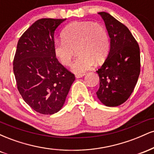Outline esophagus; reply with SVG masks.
Returning a JSON list of instances; mask_svg holds the SVG:
<instances>
[{
    "label": "esophagus",
    "instance_id": "obj_1",
    "mask_svg": "<svg viewBox=\"0 0 154 154\" xmlns=\"http://www.w3.org/2000/svg\"><path fill=\"white\" fill-rule=\"evenodd\" d=\"M85 75V74H76L75 75V77L76 78H81V77H82L83 76Z\"/></svg>",
    "mask_w": 154,
    "mask_h": 154
}]
</instances>
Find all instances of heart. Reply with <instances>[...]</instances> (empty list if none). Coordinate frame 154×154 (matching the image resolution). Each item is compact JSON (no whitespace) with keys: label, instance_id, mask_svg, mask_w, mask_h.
I'll list each match as a JSON object with an SVG mask.
<instances>
[{"label":"heart","instance_id":"b5f03b06","mask_svg":"<svg viewBox=\"0 0 154 154\" xmlns=\"http://www.w3.org/2000/svg\"><path fill=\"white\" fill-rule=\"evenodd\" d=\"M62 40L54 43V53L61 64L69 66L75 50L79 56L72 63V71L83 74L107 58L110 43L103 26L92 22H75L63 29Z\"/></svg>","mask_w":154,"mask_h":154}]
</instances>
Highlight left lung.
Returning a JSON list of instances; mask_svg holds the SVG:
<instances>
[{
    "mask_svg": "<svg viewBox=\"0 0 154 154\" xmlns=\"http://www.w3.org/2000/svg\"><path fill=\"white\" fill-rule=\"evenodd\" d=\"M110 38L107 59L96 71L100 87L97 97L106 106L125 103L133 92L140 72V56L138 44L126 26L106 12H99Z\"/></svg>",
    "mask_w": 154,
    "mask_h": 154,
    "instance_id": "left-lung-1",
    "label": "left lung"
}]
</instances>
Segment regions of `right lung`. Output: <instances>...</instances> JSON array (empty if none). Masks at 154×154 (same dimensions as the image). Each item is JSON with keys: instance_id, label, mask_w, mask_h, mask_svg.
Returning <instances> with one entry per match:
<instances>
[{"instance_id": "obj_1", "label": "right lung", "mask_w": 154, "mask_h": 154, "mask_svg": "<svg viewBox=\"0 0 154 154\" xmlns=\"http://www.w3.org/2000/svg\"><path fill=\"white\" fill-rule=\"evenodd\" d=\"M66 19H41L24 32L17 43L14 74L22 98L43 114L61 109L75 79L54 53V32Z\"/></svg>"}]
</instances>
